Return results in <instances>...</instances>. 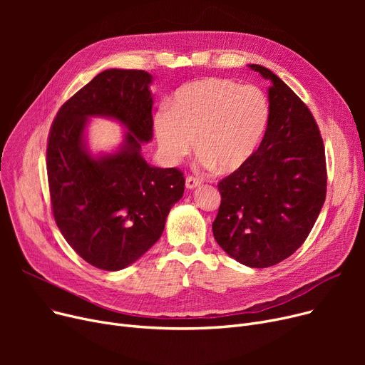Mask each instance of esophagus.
Returning <instances> with one entry per match:
<instances>
[{
  "instance_id": "esophagus-1",
  "label": "esophagus",
  "mask_w": 365,
  "mask_h": 365,
  "mask_svg": "<svg viewBox=\"0 0 365 365\" xmlns=\"http://www.w3.org/2000/svg\"><path fill=\"white\" fill-rule=\"evenodd\" d=\"M200 185H201V180H200V179L192 178V176H187V178H186V187H187V189H194V187H197V186H200Z\"/></svg>"
}]
</instances>
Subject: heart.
<instances>
[{"mask_svg":"<svg viewBox=\"0 0 365 365\" xmlns=\"http://www.w3.org/2000/svg\"><path fill=\"white\" fill-rule=\"evenodd\" d=\"M160 108L153 130L167 161L176 164L197 149L205 168L232 173L257 150L271 117L264 91L225 78H205L180 87Z\"/></svg>","mask_w":365,"mask_h":365,"instance_id":"heart-1","label":"heart"}]
</instances>
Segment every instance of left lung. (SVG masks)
Listing matches in <instances>:
<instances>
[{"label":"left lung","mask_w":365,"mask_h":365,"mask_svg":"<svg viewBox=\"0 0 365 365\" xmlns=\"http://www.w3.org/2000/svg\"><path fill=\"white\" fill-rule=\"evenodd\" d=\"M248 66L272 81L271 117L250 161L217 185L213 235L237 262L267 267L290 257L312 231L327 192V165L309 108L272 71Z\"/></svg>","instance_id":"left-lung-1"}]
</instances>
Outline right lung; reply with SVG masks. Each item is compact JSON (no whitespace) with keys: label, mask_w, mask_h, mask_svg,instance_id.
I'll list each match as a JSON object with an SVG mask.
<instances>
[{"label":"right lung","mask_w":365,"mask_h":365,"mask_svg":"<svg viewBox=\"0 0 365 365\" xmlns=\"http://www.w3.org/2000/svg\"><path fill=\"white\" fill-rule=\"evenodd\" d=\"M152 75L106 69L57 112L47 143V178L57 227L75 253L103 271H120L163 235L171 207L183 195L178 168L149 165L142 143L152 139ZM90 116L126 125L122 148L94 159L83 142Z\"/></svg>","instance_id":"right-lung-1"}]
</instances>
